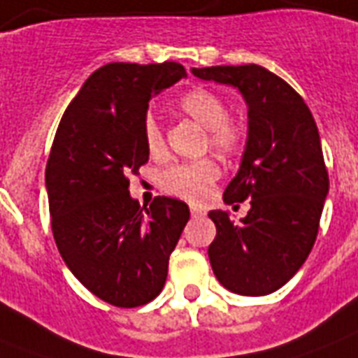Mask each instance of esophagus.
Wrapping results in <instances>:
<instances>
[{
	"label": "esophagus",
	"mask_w": 358,
	"mask_h": 358,
	"mask_svg": "<svg viewBox=\"0 0 358 358\" xmlns=\"http://www.w3.org/2000/svg\"><path fill=\"white\" fill-rule=\"evenodd\" d=\"M204 210H202V208H196V206H191V215H193V217H202V215H204Z\"/></svg>",
	"instance_id": "esophagus-1"
}]
</instances>
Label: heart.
Returning a JSON list of instances; mask_svg holds the SVG:
<instances>
[{
  "label": "heart",
  "mask_w": 358,
  "mask_h": 358,
  "mask_svg": "<svg viewBox=\"0 0 358 358\" xmlns=\"http://www.w3.org/2000/svg\"><path fill=\"white\" fill-rule=\"evenodd\" d=\"M180 111L206 129V146L223 156H230L243 145L245 126L238 119L229 117V108L221 96L206 89H193L180 98ZM145 145L150 156L165 154V134L162 124L154 117L145 122ZM219 178L217 163L212 159L184 162L171 165L159 176V185L169 195L180 196L189 202H202L208 199L212 185Z\"/></svg>",
  "instance_id": "heart-1"
}]
</instances>
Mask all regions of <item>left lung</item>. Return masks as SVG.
<instances>
[{"mask_svg": "<svg viewBox=\"0 0 358 358\" xmlns=\"http://www.w3.org/2000/svg\"><path fill=\"white\" fill-rule=\"evenodd\" d=\"M201 80L238 87L249 106V137L224 202L250 199L241 223L210 212L217 236L210 264L224 288L267 295L282 288L310 255L329 193L316 120L301 94L258 64L193 69Z\"/></svg>", "mask_w": 358, "mask_h": 358, "instance_id": "left-lung-1", "label": "left lung"}]
</instances>
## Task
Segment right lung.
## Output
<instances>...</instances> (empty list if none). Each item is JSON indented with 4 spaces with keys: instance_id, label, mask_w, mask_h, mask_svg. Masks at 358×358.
<instances>
[{
    "instance_id": "right-lung-1",
    "label": "right lung",
    "mask_w": 358,
    "mask_h": 358,
    "mask_svg": "<svg viewBox=\"0 0 358 358\" xmlns=\"http://www.w3.org/2000/svg\"><path fill=\"white\" fill-rule=\"evenodd\" d=\"M185 76L178 63H109L83 83L59 122L46 165L53 239L91 294L119 308L156 299L189 208L156 196L141 208L129 174L148 162L145 122L154 94Z\"/></svg>"
}]
</instances>
